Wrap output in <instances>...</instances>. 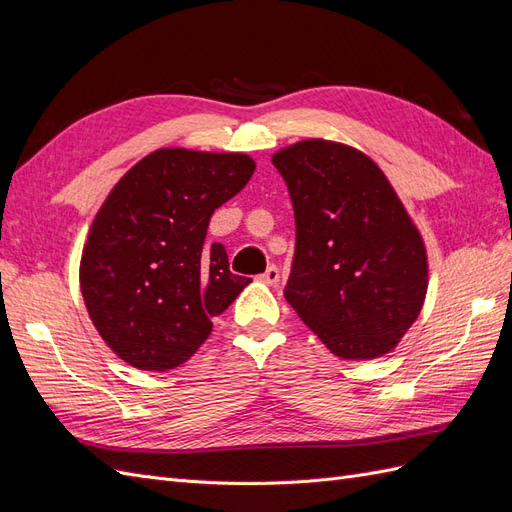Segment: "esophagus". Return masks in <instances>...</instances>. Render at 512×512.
<instances>
[{
  "instance_id": "1",
  "label": "esophagus",
  "mask_w": 512,
  "mask_h": 512,
  "mask_svg": "<svg viewBox=\"0 0 512 512\" xmlns=\"http://www.w3.org/2000/svg\"><path fill=\"white\" fill-rule=\"evenodd\" d=\"M260 280H262V282H265V284H271V286H275L277 282H280V269H277L275 265L267 267V271L260 275Z\"/></svg>"
}]
</instances>
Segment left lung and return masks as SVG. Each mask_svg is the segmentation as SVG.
<instances>
[{
  "instance_id": "8db88e82",
  "label": "left lung",
  "mask_w": 512,
  "mask_h": 512,
  "mask_svg": "<svg viewBox=\"0 0 512 512\" xmlns=\"http://www.w3.org/2000/svg\"><path fill=\"white\" fill-rule=\"evenodd\" d=\"M297 243L284 297L342 359L395 348L421 312L427 256L382 170L352 147L309 138L273 156Z\"/></svg>"
}]
</instances>
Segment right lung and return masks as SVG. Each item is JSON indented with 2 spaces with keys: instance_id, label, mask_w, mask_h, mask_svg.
Returning <instances> with one entry per match:
<instances>
[{
  "instance_id": "obj_1",
  "label": "right lung",
  "mask_w": 512,
  "mask_h": 512,
  "mask_svg": "<svg viewBox=\"0 0 512 512\" xmlns=\"http://www.w3.org/2000/svg\"><path fill=\"white\" fill-rule=\"evenodd\" d=\"M243 153L158 149L108 194L81 258V292L104 342L132 367L166 371L209 337L250 277L205 243L213 211L254 175Z\"/></svg>"
}]
</instances>
